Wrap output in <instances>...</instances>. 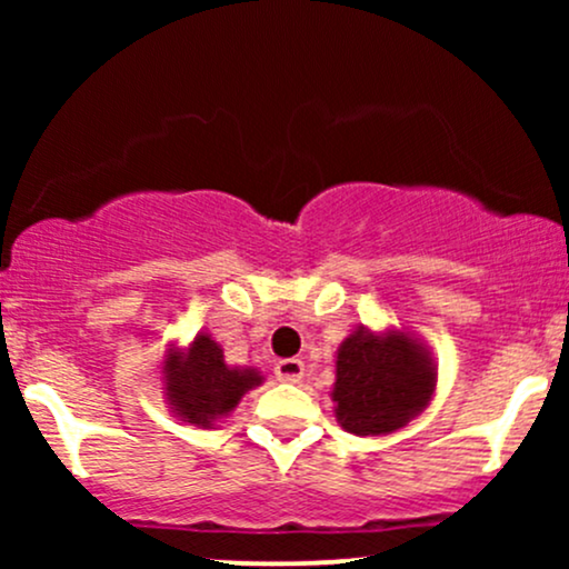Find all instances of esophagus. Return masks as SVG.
Returning a JSON list of instances; mask_svg holds the SVG:
<instances>
[{"label":"esophagus","mask_w":569,"mask_h":569,"mask_svg":"<svg viewBox=\"0 0 569 569\" xmlns=\"http://www.w3.org/2000/svg\"><path fill=\"white\" fill-rule=\"evenodd\" d=\"M276 377L280 382H299L305 377V363L299 358H283V361H278Z\"/></svg>","instance_id":"34e87169"}]
</instances>
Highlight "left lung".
<instances>
[{"instance_id": "obj_1", "label": "left lung", "mask_w": 569, "mask_h": 569, "mask_svg": "<svg viewBox=\"0 0 569 569\" xmlns=\"http://www.w3.org/2000/svg\"><path fill=\"white\" fill-rule=\"evenodd\" d=\"M436 371L403 335L356 331L337 352V420L356 436L393 433L430 401Z\"/></svg>"}]
</instances>
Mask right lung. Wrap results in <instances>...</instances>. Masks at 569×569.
I'll return each mask as SVG.
<instances>
[{
  "instance_id": "obj_1",
  "label": "right lung",
  "mask_w": 569,
  "mask_h": 569,
  "mask_svg": "<svg viewBox=\"0 0 569 569\" xmlns=\"http://www.w3.org/2000/svg\"><path fill=\"white\" fill-rule=\"evenodd\" d=\"M168 398L173 409L194 426H211L213 420L238 407L248 388L262 382L253 369H230L221 348L208 335H200L184 358L166 361Z\"/></svg>"
}]
</instances>
